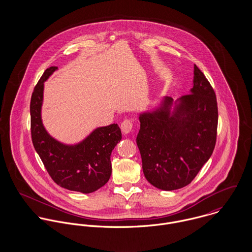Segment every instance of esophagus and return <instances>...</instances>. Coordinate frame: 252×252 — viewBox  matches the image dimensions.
<instances>
[{
  "label": "esophagus",
  "instance_id": "obj_1",
  "mask_svg": "<svg viewBox=\"0 0 252 252\" xmlns=\"http://www.w3.org/2000/svg\"><path fill=\"white\" fill-rule=\"evenodd\" d=\"M134 128V122L132 119H125L121 123V130L124 134H129Z\"/></svg>",
  "mask_w": 252,
  "mask_h": 252
}]
</instances>
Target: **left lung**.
Returning a JSON list of instances; mask_svg holds the SVG:
<instances>
[{
	"label": "left lung",
	"instance_id": "obj_1",
	"mask_svg": "<svg viewBox=\"0 0 252 252\" xmlns=\"http://www.w3.org/2000/svg\"><path fill=\"white\" fill-rule=\"evenodd\" d=\"M165 97L160 107L140 115L137 144L143 171L153 186L176 190L188 185L215 149L218 109L211 83L194 65L193 88L174 103Z\"/></svg>",
	"mask_w": 252,
	"mask_h": 252
}]
</instances>
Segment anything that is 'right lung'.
I'll use <instances>...</instances> for the list:
<instances>
[{"instance_id":"obj_1","label":"right lung","mask_w":252,"mask_h":252,"mask_svg":"<svg viewBox=\"0 0 252 252\" xmlns=\"http://www.w3.org/2000/svg\"><path fill=\"white\" fill-rule=\"evenodd\" d=\"M46 69L36 83L31 98V134L36 153L51 179L71 191L92 193L108 182L111 175L110 154L121 140L117 124L95 129L82 142L62 144L45 130L41 120L43 82L57 70Z\"/></svg>"}]
</instances>
